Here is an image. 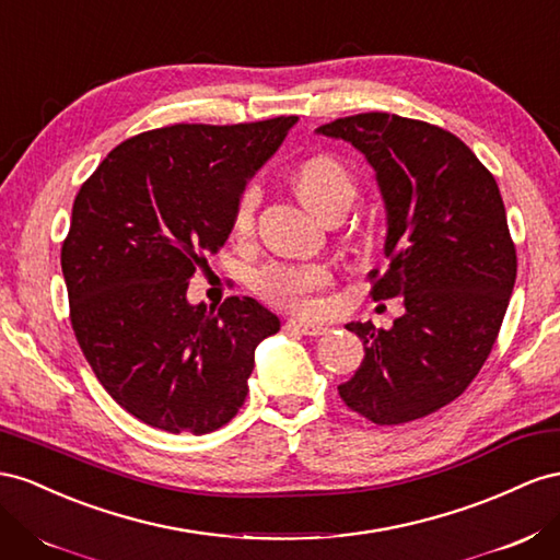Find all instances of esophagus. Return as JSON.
I'll list each match as a JSON object with an SVG mask.
<instances>
[{"mask_svg":"<svg viewBox=\"0 0 560 560\" xmlns=\"http://www.w3.org/2000/svg\"><path fill=\"white\" fill-rule=\"evenodd\" d=\"M284 329L292 331V335H304V337H320L327 331V327H323V325H313V323H304V320H287Z\"/></svg>","mask_w":560,"mask_h":560,"instance_id":"esophagus-1","label":"esophagus"}]
</instances>
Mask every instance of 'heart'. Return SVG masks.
I'll use <instances>...</instances> for the list:
<instances>
[{
  "label": "heart",
  "mask_w": 560,
  "mask_h": 560,
  "mask_svg": "<svg viewBox=\"0 0 560 560\" xmlns=\"http://www.w3.org/2000/svg\"><path fill=\"white\" fill-rule=\"evenodd\" d=\"M294 186L299 198L304 200L315 214L331 217L343 214L358 195V180L349 164L331 155H315L294 174ZM259 186L249 184L235 202L233 225L237 233H247L254 223V211L259 205ZM331 282L329 268L323 264H290L268 261L252 270L249 287L270 306L292 313L315 311V294Z\"/></svg>",
  "instance_id": "obj_1"
}]
</instances>
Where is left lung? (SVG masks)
Returning a JSON list of instances; mask_svg holds the SVG:
<instances>
[{"label": "left lung", "mask_w": 560, "mask_h": 560, "mask_svg": "<svg viewBox=\"0 0 560 560\" xmlns=\"http://www.w3.org/2000/svg\"><path fill=\"white\" fill-rule=\"evenodd\" d=\"M368 158L386 205L388 270L372 299L402 296L390 329L351 323L365 346L339 386L353 412L396 427L441 410L476 380L516 282V247L494 176L455 133L388 113L317 127Z\"/></svg>", "instance_id": "obj_1"}]
</instances>
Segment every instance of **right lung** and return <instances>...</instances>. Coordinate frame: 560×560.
<instances>
[{
  "label": "right lung",
  "instance_id": "1",
  "mask_svg": "<svg viewBox=\"0 0 560 560\" xmlns=\"http://www.w3.org/2000/svg\"><path fill=\"white\" fill-rule=\"evenodd\" d=\"M296 119L131 136L74 198L60 249L74 337L103 388L148 427L211 433L247 398L254 351L278 315L249 296L192 306L186 292Z\"/></svg>",
  "mask_w": 560,
  "mask_h": 560
}]
</instances>
